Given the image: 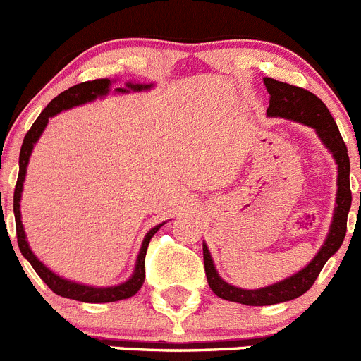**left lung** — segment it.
I'll return each mask as SVG.
<instances>
[{
	"instance_id": "8db88e82",
	"label": "left lung",
	"mask_w": 361,
	"mask_h": 361,
	"mask_svg": "<svg viewBox=\"0 0 361 361\" xmlns=\"http://www.w3.org/2000/svg\"><path fill=\"white\" fill-rule=\"evenodd\" d=\"M264 82H266V88L269 92L267 116L286 117V119L298 121V123L312 126V128L317 130L318 135H320L322 141H324V145L333 152L338 164V195L331 231L317 257L312 258L311 264L302 271H298L296 275L289 276V279L282 280V282L275 283V286H269V288L245 291V289H238L235 286L226 283L224 280L220 279L219 273H216L212 255H209L208 247L204 244V269H206V276H208V283L212 291L216 296H220V298L229 300V302H238V304L244 305L280 304V302L298 298L305 291H309L314 280L320 275L322 267L340 250V245H342L343 238H345L347 215H349L350 200H353L349 183L350 162L349 155H347V146L327 106L322 103L317 95L311 94L309 90H304V88H300V86L275 81V79L271 78H264Z\"/></svg>"
}]
</instances>
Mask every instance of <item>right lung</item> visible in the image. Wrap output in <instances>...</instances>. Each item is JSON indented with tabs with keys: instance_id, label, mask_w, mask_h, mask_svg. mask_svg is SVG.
<instances>
[{
	"instance_id": "1",
	"label": "right lung",
	"mask_w": 361,
	"mask_h": 361,
	"mask_svg": "<svg viewBox=\"0 0 361 361\" xmlns=\"http://www.w3.org/2000/svg\"><path fill=\"white\" fill-rule=\"evenodd\" d=\"M108 86H110V79H95V81H85L79 82L75 86H70L68 90L61 92L56 99H52L49 103V106L44 108L39 114L32 128L28 130L27 135L23 139V146H21V152H19V175H18V183H16L14 188V216H16V237H18V245L19 251L27 258L30 266L34 267L37 275L41 276L47 286L52 289L56 295L65 296V298L78 300V302H90V304H104V302H117V300L130 298V296L135 295L139 289H141L142 282H145V260H146V250H148V244L152 240V237L159 231L161 226H155L153 229H149V233L146 235L145 242H142L141 253L137 257L135 271H133L132 279L128 282L121 283V286H116V288H88V286H81V283L68 282V280L61 279V276L54 275L52 271L47 269L43 264L36 258V255L32 253V250L28 247L27 237H25L23 224H21V212H19V200H21V191H23V180L25 173H27V164L28 157H30L32 148L36 145V141L39 139V135L43 133L44 126L49 123V119L56 114H59L61 110H68L72 106H78V104L86 103V101H92V99L99 97V95H104L108 92ZM128 88L132 90H145L149 85H133V82H128ZM117 92H126L123 88H117Z\"/></svg>"
}]
</instances>
